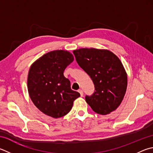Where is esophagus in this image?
Masks as SVG:
<instances>
[{"mask_svg":"<svg viewBox=\"0 0 153 153\" xmlns=\"http://www.w3.org/2000/svg\"><path fill=\"white\" fill-rule=\"evenodd\" d=\"M78 92L80 94V95H81V96H83V95H84V91H83L82 90H78Z\"/></svg>","mask_w":153,"mask_h":153,"instance_id":"1","label":"esophagus"}]
</instances>
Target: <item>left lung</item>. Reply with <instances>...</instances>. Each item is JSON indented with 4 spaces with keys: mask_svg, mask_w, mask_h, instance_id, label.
Returning a JSON list of instances; mask_svg holds the SVG:
<instances>
[{
    "mask_svg": "<svg viewBox=\"0 0 153 153\" xmlns=\"http://www.w3.org/2000/svg\"><path fill=\"white\" fill-rule=\"evenodd\" d=\"M78 65L95 86L85 101L94 112L106 115L116 110L126 94L127 74L120 59L108 49L81 48L73 51Z\"/></svg>",
    "mask_w": 153,
    "mask_h": 153,
    "instance_id": "8db88e82",
    "label": "left lung"
}]
</instances>
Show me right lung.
<instances>
[{
  "label": "right lung",
  "instance_id": "obj_1",
  "mask_svg": "<svg viewBox=\"0 0 153 153\" xmlns=\"http://www.w3.org/2000/svg\"><path fill=\"white\" fill-rule=\"evenodd\" d=\"M74 55L65 50L48 52L32 63L27 77V88L33 103L41 112L58 118L67 114L80 94L72 90L63 76Z\"/></svg>",
  "mask_w": 153,
  "mask_h": 153
}]
</instances>
